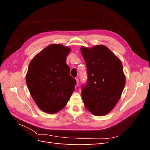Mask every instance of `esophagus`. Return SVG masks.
Listing matches in <instances>:
<instances>
[{"instance_id":"obj_1","label":"esophagus","mask_w":150,"mask_h":150,"mask_svg":"<svg viewBox=\"0 0 150 150\" xmlns=\"http://www.w3.org/2000/svg\"><path fill=\"white\" fill-rule=\"evenodd\" d=\"M76 81L77 85H78V84H79V79H78V78H76Z\"/></svg>"}]
</instances>
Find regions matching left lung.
Returning a JSON list of instances; mask_svg holds the SVG:
<instances>
[{
	"instance_id": "8db88e82",
	"label": "left lung",
	"mask_w": 150,
	"mask_h": 150,
	"mask_svg": "<svg viewBox=\"0 0 150 150\" xmlns=\"http://www.w3.org/2000/svg\"><path fill=\"white\" fill-rule=\"evenodd\" d=\"M88 75L81 96L86 108L93 115L104 116L112 110L126 83L121 61L104 45L81 47Z\"/></svg>"
}]
</instances>
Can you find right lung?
Listing matches in <instances>:
<instances>
[{
  "instance_id": "right-lung-1",
  "label": "right lung",
  "mask_w": 150,
  "mask_h": 150,
  "mask_svg": "<svg viewBox=\"0 0 150 150\" xmlns=\"http://www.w3.org/2000/svg\"><path fill=\"white\" fill-rule=\"evenodd\" d=\"M71 51L61 44L49 45L29 63L26 84L33 100L45 112L61 111L69 100L76 81L70 76L66 58Z\"/></svg>"
}]
</instances>
